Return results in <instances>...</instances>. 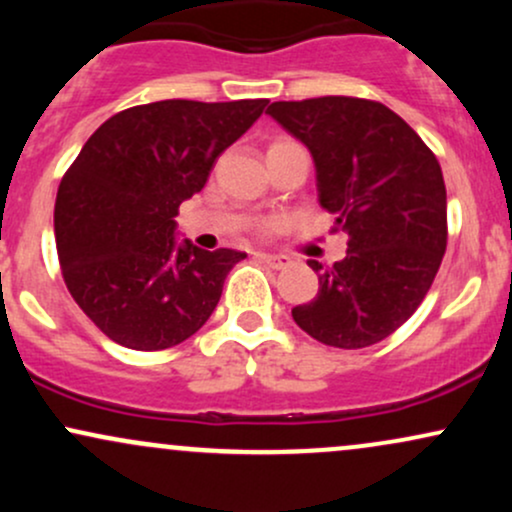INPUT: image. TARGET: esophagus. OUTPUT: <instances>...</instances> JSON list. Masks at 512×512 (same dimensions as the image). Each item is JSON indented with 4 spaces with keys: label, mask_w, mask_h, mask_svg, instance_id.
<instances>
[{
    "label": "esophagus",
    "mask_w": 512,
    "mask_h": 512,
    "mask_svg": "<svg viewBox=\"0 0 512 512\" xmlns=\"http://www.w3.org/2000/svg\"><path fill=\"white\" fill-rule=\"evenodd\" d=\"M257 257H260V260L272 269H286L291 264V257H286V255H257Z\"/></svg>",
    "instance_id": "1"
}]
</instances>
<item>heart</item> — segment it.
<instances>
[{"label": "heart", "instance_id": "obj_1", "mask_svg": "<svg viewBox=\"0 0 512 512\" xmlns=\"http://www.w3.org/2000/svg\"><path fill=\"white\" fill-rule=\"evenodd\" d=\"M276 144H279V142H276ZM272 228H274V221H264L260 226V231L267 233V231H272Z\"/></svg>", "mask_w": 512, "mask_h": 512}]
</instances>
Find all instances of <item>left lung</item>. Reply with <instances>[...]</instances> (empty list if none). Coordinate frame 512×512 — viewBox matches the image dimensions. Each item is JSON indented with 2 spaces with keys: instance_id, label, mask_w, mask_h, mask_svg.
Returning a JSON list of instances; mask_svg holds the SVG:
<instances>
[{
  "instance_id": "8db88e82",
  "label": "left lung",
  "mask_w": 512,
  "mask_h": 512,
  "mask_svg": "<svg viewBox=\"0 0 512 512\" xmlns=\"http://www.w3.org/2000/svg\"><path fill=\"white\" fill-rule=\"evenodd\" d=\"M267 113L313 154L320 207L346 236V257L320 272L310 303L291 310L310 337L363 349L399 330L436 279L448 245L443 170L424 139L378 101L322 96Z\"/></svg>"
}]
</instances>
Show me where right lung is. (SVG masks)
<instances>
[{
  "label": "right lung",
  "instance_id": "1",
  "mask_svg": "<svg viewBox=\"0 0 512 512\" xmlns=\"http://www.w3.org/2000/svg\"><path fill=\"white\" fill-rule=\"evenodd\" d=\"M267 103L134 105L88 137L57 190L55 240L64 284L105 337L161 351L214 313L245 252L178 245L175 216Z\"/></svg>",
  "mask_w": 512,
  "mask_h": 512
}]
</instances>
